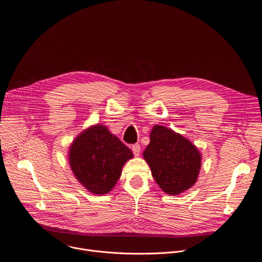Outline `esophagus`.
<instances>
[{
	"instance_id": "esophagus-1",
	"label": "esophagus",
	"mask_w": 262,
	"mask_h": 262,
	"mask_svg": "<svg viewBox=\"0 0 262 262\" xmlns=\"http://www.w3.org/2000/svg\"><path fill=\"white\" fill-rule=\"evenodd\" d=\"M134 155H139L140 153V145L139 144H134L132 147H131Z\"/></svg>"
}]
</instances>
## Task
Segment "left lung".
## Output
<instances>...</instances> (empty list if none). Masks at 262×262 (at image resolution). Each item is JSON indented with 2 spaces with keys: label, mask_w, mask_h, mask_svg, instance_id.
I'll return each mask as SVG.
<instances>
[{
  "label": "left lung",
  "mask_w": 262,
  "mask_h": 262,
  "mask_svg": "<svg viewBox=\"0 0 262 262\" xmlns=\"http://www.w3.org/2000/svg\"><path fill=\"white\" fill-rule=\"evenodd\" d=\"M144 157L157 185L168 194H179L196 183L200 153L188 139L166 127L153 128Z\"/></svg>",
  "instance_id": "1"
}]
</instances>
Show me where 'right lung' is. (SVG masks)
Wrapping results in <instances>:
<instances>
[{"instance_id":"add662e5","label":"right lung","mask_w":262,"mask_h":262,"mask_svg":"<svg viewBox=\"0 0 262 262\" xmlns=\"http://www.w3.org/2000/svg\"><path fill=\"white\" fill-rule=\"evenodd\" d=\"M132 157L131 150L102 125L91 127L78 135L69 152L75 177L93 194L111 191L123 166Z\"/></svg>"}]
</instances>
